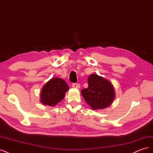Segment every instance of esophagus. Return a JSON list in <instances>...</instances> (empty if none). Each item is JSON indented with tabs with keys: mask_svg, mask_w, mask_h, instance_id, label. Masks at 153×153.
<instances>
[{
	"mask_svg": "<svg viewBox=\"0 0 153 153\" xmlns=\"http://www.w3.org/2000/svg\"><path fill=\"white\" fill-rule=\"evenodd\" d=\"M72 87L73 88H77V89H79L80 87V85L79 84H76V83H73L72 84Z\"/></svg>",
	"mask_w": 153,
	"mask_h": 153,
	"instance_id": "34e87169",
	"label": "esophagus"
}]
</instances>
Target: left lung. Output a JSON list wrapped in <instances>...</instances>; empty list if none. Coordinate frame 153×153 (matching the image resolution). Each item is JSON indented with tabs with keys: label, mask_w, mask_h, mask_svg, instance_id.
Listing matches in <instances>:
<instances>
[{
	"label": "left lung",
	"mask_w": 153,
	"mask_h": 153,
	"mask_svg": "<svg viewBox=\"0 0 153 153\" xmlns=\"http://www.w3.org/2000/svg\"><path fill=\"white\" fill-rule=\"evenodd\" d=\"M88 87L81 91L87 103L93 110L103 109L110 106L115 98L111 83L96 74L88 78Z\"/></svg>",
	"instance_id": "1"
}]
</instances>
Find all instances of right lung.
I'll list each match as a JSON object with an SVG mask.
<instances>
[{"instance_id": "1", "label": "right lung", "mask_w": 153, "mask_h": 153, "mask_svg": "<svg viewBox=\"0 0 153 153\" xmlns=\"http://www.w3.org/2000/svg\"><path fill=\"white\" fill-rule=\"evenodd\" d=\"M68 89L69 86L64 80L53 78L43 87L41 93V103L51 106H55L62 100Z\"/></svg>"}]
</instances>
